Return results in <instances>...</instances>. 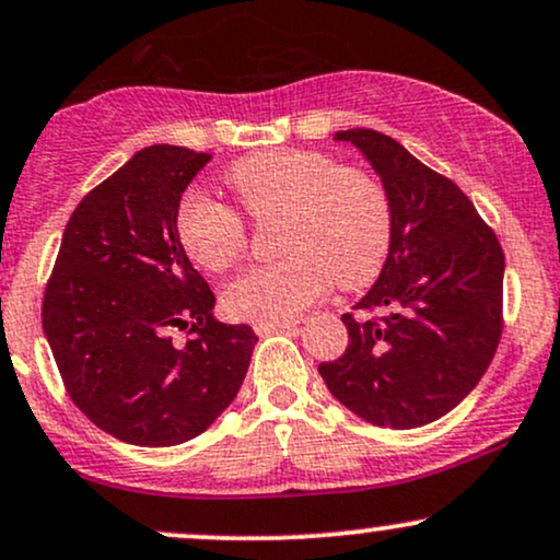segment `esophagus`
<instances>
[{"instance_id": "esophagus-1", "label": "esophagus", "mask_w": 560, "mask_h": 560, "mask_svg": "<svg viewBox=\"0 0 560 560\" xmlns=\"http://www.w3.org/2000/svg\"><path fill=\"white\" fill-rule=\"evenodd\" d=\"M300 320H258L253 323L255 334H271V331H294Z\"/></svg>"}]
</instances>
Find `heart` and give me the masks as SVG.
<instances>
[{
	"label": "heart",
	"instance_id": "obj_1",
	"mask_svg": "<svg viewBox=\"0 0 560 560\" xmlns=\"http://www.w3.org/2000/svg\"><path fill=\"white\" fill-rule=\"evenodd\" d=\"M242 211L273 221L284 258L253 266L224 289V310L237 320H289L318 300L328 279L360 289L388 258L390 200L368 172L339 166L318 151L281 148L234 161L224 174ZM177 237L206 271H226L247 247V226L232 208L203 195L182 200Z\"/></svg>",
	"mask_w": 560,
	"mask_h": 560
}]
</instances>
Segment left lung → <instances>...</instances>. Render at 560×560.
Listing matches in <instances>:
<instances>
[{
	"instance_id": "1",
	"label": "left lung",
	"mask_w": 560,
	"mask_h": 560,
	"mask_svg": "<svg viewBox=\"0 0 560 560\" xmlns=\"http://www.w3.org/2000/svg\"><path fill=\"white\" fill-rule=\"evenodd\" d=\"M390 200L388 258L357 310L341 315L349 345L318 373L357 417L378 428H422L448 415L493 360L503 331L501 242L448 177L378 130H341Z\"/></svg>"
}]
</instances>
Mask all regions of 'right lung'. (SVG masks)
Returning a JSON list of instances; mask_svg holds the SVG:
<instances>
[{"label": "right lung", "mask_w": 560, "mask_h": 560, "mask_svg": "<svg viewBox=\"0 0 560 560\" xmlns=\"http://www.w3.org/2000/svg\"><path fill=\"white\" fill-rule=\"evenodd\" d=\"M208 161L166 143L135 153L72 211L44 292V334L67 394L132 446H177L211 428L258 341L245 323L213 318L211 287L177 237L182 192Z\"/></svg>", "instance_id": "1"}]
</instances>
